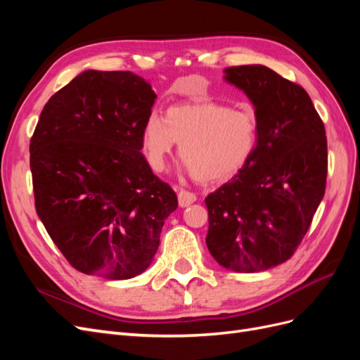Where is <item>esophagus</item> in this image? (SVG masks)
Segmentation results:
<instances>
[{
	"label": "esophagus",
	"mask_w": 360,
	"mask_h": 360,
	"mask_svg": "<svg viewBox=\"0 0 360 360\" xmlns=\"http://www.w3.org/2000/svg\"><path fill=\"white\" fill-rule=\"evenodd\" d=\"M195 201H197V195L189 192V191H184L181 189L179 192V205L180 207H188L191 204H193Z\"/></svg>",
	"instance_id": "obj_1"
}]
</instances>
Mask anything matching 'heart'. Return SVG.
<instances>
[{
	"instance_id": "b5f03b06",
	"label": "heart",
	"mask_w": 360,
	"mask_h": 360,
	"mask_svg": "<svg viewBox=\"0 0 360 360\" xmlns=\"http://www.w3.org/2000/svg\"><path fill=\"white\" fill-rule=\"evenodd\" d=\"M257 141L258 120L252 110L212 101L174 105L165 118L150 114L141 134L151 168L165 169L172 148L180 143V158L201 183L234 176L252 158Z\"/></svg>"
}]
</instances>
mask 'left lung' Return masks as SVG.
I'll return each mask as SVG.
<instances>
[{
    "label": "left lung",
    "instance_id": "obj_1",
    "mask_svg": "<svg viewBox=\"0 0 360 360\" xmlns=\"http://www.w3.org/2000/svg\"><path fill=\"white\" fill-rule=\"evenodd\" d=\"M225 81L255 106L258 141L252 158L205 198L212 257L240 274L290 259L324 197L328 141L311 97L271 69H225Z\"/></svg>",
    "mask_w": 360,
    "mask_h": 360
}]
</instances>
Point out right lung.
<instances>
[{
	"label": "right lung",
	"instance_id": "right-lung-1",
	"mask_svg": "<svg viewBox=\"0 0 360 360\" xmlns=\"http://www.w3.org/2000/svg\"><path fill=\"white\" fill-rule=\"evenodd\" d=\"M155 101L150 84L132 72L85 70L51 97L31 136L37 214L85 275L143 274L179 205L141 153Z\"/></svg>",
	"mask_w": 360,
	"mask_h": 360
}]
</instances>
